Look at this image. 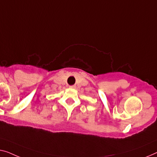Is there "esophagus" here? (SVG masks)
Masks as SVG:
<instances>
[{
    "label": "esophagus",
    "mask_w": 157,
    "mask_h": 157,
    "mask_svg": "<svg viewBox=\"0 0 157 157\" xmlns=\"http://www.w3.org/2000/svg\"><path fill=\"white\" fill-rule=\"evenodd\" d=\"M69 87L70 88H72V89H75V88L76 87V86L75 85H71V86H70Z\"/></svg>",
    "instance_id": "1"
}]
</instances>
